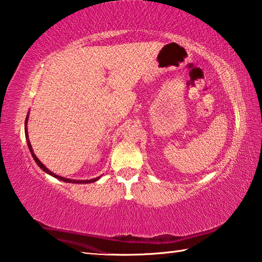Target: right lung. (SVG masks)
<instances>
[{
  "label": "right lung",
  "mask_w": 262,
  "mask_h": 262,
  "mask_svg": "<svg viewBox=\"0 0 262 262\" xmlns=\"http://www.w3.org/2000/svg\"><path fill=\"white\" fill-rule=\"evenodd\" d=\"M28 120H29V112H28V114H27V118H26V122H25V132H26V139H27V143H28V147H29V150H30V152H31V155H32V158L34 159V161H36V164L41 168V169L45 171V172H47L48 175H50V176H52V177H55V178H57V179H59V180H61V182H65V183H72V184H90V183H95L96 180H98L101 178V176L100 177H96V178H93V179H89V180H76V179H69V178H65V177H61V176H58V175H56V173H54L52 171H50L47 167H46L41 161H40L38 158H37V156L34 155V152H33V150H32V146H31V143H30V139H29V136H28V127H27V124H28Z\"/></svg>",
  "instance_id": "right-lung-1"
}]
</instances>
